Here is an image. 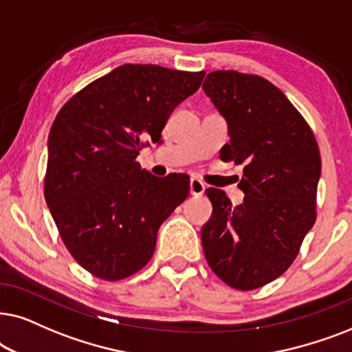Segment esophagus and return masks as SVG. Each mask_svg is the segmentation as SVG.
Listing matches in <instances>:
<instances>
[{
  "instance_id": "esophagus-1",
  "label": "esophagus",
  "mask_w": 352,
  "mask_h": 352,
  "mask_svg": "<svg viewBox=\"0 0 352 352\" xmlns=\"http://www.w3.org/2000/svg\"><path fill=\"white\" fill-rule=\"evenodd\" d=\"M206 186L199 179H191L190 180V193L193 196H201L204 193Z\"/></svg>"
}]
</instances>
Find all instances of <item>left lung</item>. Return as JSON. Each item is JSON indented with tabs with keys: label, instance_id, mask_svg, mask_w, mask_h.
<instances>
[{
	"label": "left lung",
	"instance_id": "left-lung-1",
	"mask_svg": "<svg viewBox=\"0 0 352 352\" xmlns=\"http://www.w3.org/2000/svg\"><path fill=\"white\" fill-rule=\"evenodd\" d=\"M203 90L228 124L220 159L245 166V199L233 206L225 191L206 190L212 215L201 241L214 274L250 292L288 270L316 222L320 151L306 119L259 75L215 70Z\"/></svg>",
	"mask_w": 352,
	"mask_h": 352
}]
</instances>
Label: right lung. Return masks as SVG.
I'll use <instances>...</instances> for the list:
<instances>
[{"mask_svg": "<svg viewBox=\"0 0 352 352\" xmlns=\"http://www.w3.org/2000/svg\"><path fill=\"white\" fill-rule=\"evenodd\" d=\"M124 64L75 93L48 138L45 199L63 243L91 275L117 282L148 264L161 223L188 198L190 177H154L137 162L161 143L172 111L204 78Z\"/></svg>", "mask_w": 352, "mask_h": 352, "instance_id": "add662e5", "label": "right lung"}]
</instances>
